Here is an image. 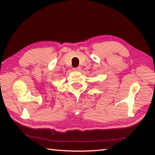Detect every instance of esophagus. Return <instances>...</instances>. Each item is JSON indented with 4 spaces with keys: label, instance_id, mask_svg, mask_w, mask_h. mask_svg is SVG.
I'll use <instances>...</instances> for the list:
<instances>
[{
    "label": "esophagus",
    "instance_id": "esophagus-1",
    "mask_svg": "<svg viewBox=\"0 0 155 155\" xmlns=\"http://www.w3.org/2000/svg\"><path fill=\"white\" fill-rule=\"evenodd\" d=\"M73 70H74L75 71H77V72H78V71H81V68H80V67L74 68H73Z\"/></svg>",
    "mask_w": 155,
    "mask_h": 155
}]
</instances>
